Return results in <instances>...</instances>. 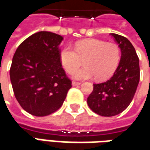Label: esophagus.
Listing matches in <instances>:
<instances>
[{
	"label": "esophagus",
	"mask_w": 150,
	"mask_h": 150,
	"mask_svg": "<svg viewBox=\"0 0 150 150\" xmlns=\"http://www.w3.org/2000/svg\"><path fill=\"white\" fill-rule=\"evenodd\" d=\"M81 84V83H79V82H75V81H73L72 82V86H79Z\"/></svg>",
	"instance_id": "obj_1"
}]
</instances>
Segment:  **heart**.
I'll list each match as a JSON object with an SVG mask.
<instances>
[{
  "label": "heart",
  "instance_id": "obj_1",
  "mask_svg": "<svg viewBox=\"0 0 150 150\" xmlns=\"http://www.w3.org/2000/svg\"><path fill=\"white\" fill-rule=\"evenodd\" d=\"M75 49L67 46L60 53L61 63L67 72H72L84 61L86 66L72 73L75 79H88L94 76L99 81L107 79L114 74L120 60L119 46L100 40L79 41Z\"/></svg>",
  "mask_w": 150,
  "mask_h": 150
}]
</instances>
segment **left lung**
<instances>
[{
	"label": "left lung",
	"instance_id": "obj_1",
	"mask_svg": "<svg viewBox=\"0 0 150 150\" xmlns=\"http://www.w3.org/2000/svg\"><path fill=\"white\" fill-rule=\"evenodd\" d=\"M121 50L119 66L109 80L93 84L88 105L96 114L111 117L126 110L133 99L140 80L139 58L132 43L122 35L110 33Z\"/></svg>",
	"mask_w": 150,
	"mask_h": 150
}]
</instances>
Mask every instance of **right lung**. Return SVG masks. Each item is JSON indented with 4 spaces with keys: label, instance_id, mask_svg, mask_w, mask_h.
Wrapping results in <instances>:
<instances>
[{
    "label": "right lung",
    "instance_id": "add662e5",
    "mask_svg": "<svg viewBox=\"0 0 150 150\" xmlns=\"http://www.w3.org/2000/svg\"><path fill=\"white\" fill-rule=\"evenodd\" d=\"M63 37L39 31L27 38L14 53L9 71L14 96L24 110L43 117L63 104L71 82L60 61Z\"/></svg>",
    "mask_w": 150,
    "mask_h": 150
}]
</instances>
